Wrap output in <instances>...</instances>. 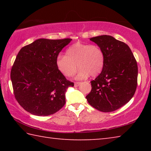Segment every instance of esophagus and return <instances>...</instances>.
<instances>
[{
	"mask_svg": "<svg viewBox=\"0 0 151 151\" xmlns=\"http://www.w3.org/2000/svg\"><path fill=\"white\" fill-rule=\"evenodd\" d=\"M81 83H79V82H75V87H77V86H78L79 85H80Z\"/></svg>",
	"mask_w": 151,
	"mask_h": 151,
	"instance_id": "esophagus-1",
	"label": "esophagus"
}]
</instances>
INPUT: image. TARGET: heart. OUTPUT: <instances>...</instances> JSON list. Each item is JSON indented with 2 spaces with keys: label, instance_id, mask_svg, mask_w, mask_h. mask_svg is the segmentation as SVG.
I'll use <instances>...</instances> for the list:
<instances>
[{
  "label": "heart",
  "instance_id": "1",
  "mask_svg": "<svg viewBox=\"0 0 151 151\" xmlns=\"http://www.w3.org/2000/svg\"><path fill=\"white\" fill-rule=\"evenodd\" d=\"M104 65V55L101 48L88 43L77 42L71 45L66 50V55H58L56 60L58 70L66 77L72 76L78 66L80 68L76 76L78 80L99 75Z\"/></svg>",
  "mask_w": 151,
  "mask_h": 151
}]
</instances>
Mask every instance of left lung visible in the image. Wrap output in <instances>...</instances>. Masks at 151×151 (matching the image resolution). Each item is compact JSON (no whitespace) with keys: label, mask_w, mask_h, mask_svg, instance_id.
<instances>
[{"label":"left lung","mask_w":151,"mask_h":151,"mask_svg":"<svg viewBox=\"0 0 151 151\" xmlns=\"http://www.w3.org/2000/svg\"><path fill=\"white\" fill-rule=\"evenodd\" d=\"M104 55L101 73L92 81L88 103L99 111L108 112L124 106L132 98L137 86L138 66L131 48L109 35L91 38Z\"/></svg>","instance_id":"8db88e82"}]
</instances>
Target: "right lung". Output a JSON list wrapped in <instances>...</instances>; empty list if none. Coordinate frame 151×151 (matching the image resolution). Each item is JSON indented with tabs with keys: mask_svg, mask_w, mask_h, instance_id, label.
Here are the masks:
<instances>
[{
	"mask_svg": "<svg viewBox=\"0 0 151 151\" xmlns=\"http://www.w3.org/2000/svg\"><path fill=\"white\" fill-rule=\"evenodd\" d=\"M71 40L37 39L18 53L11 78L15 98L27 112L48 116L65 105L66 90L74 83L59 72L56 60Z\"/></svg>",
	"mask_w": 151,
	"mask_h": 151,
	"instance_id": "1",
	"label": "right lung"
}]
</instances>
